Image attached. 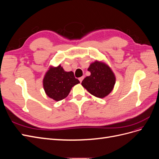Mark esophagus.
Listing matches in <instances>:
<instances>
[{"label": "esophagus", "mask_w": 159, "mask_h": 159, "mask_svg": "<svg viewBox=\"0 0 159 159\" xmlns=\"http://www.w3.org/2000/svg\"><path fill=\"white\" fill-rule=\"evenodd\" d=\"M84 78V76H82V77H80V78H79V80H80V82H81V81H83Z\"/></svg>", "instance_id": "34e87169"}]
</instances>
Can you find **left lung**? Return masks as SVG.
I'll return each instance as SVG.
<instances>
[{
  "label": "left lung",
  "mask_w": 159,
  "mask_h": 159,
  "mask_svg": "<svg viewBox=\"0 0 159 159\" xmlns=\"http://www.w3.org/2000/svg\"><path fill=\"white\" fill-rule=\"evenodd\" d=\"M88 70L91 75L84 78L81 85L95 97H106L111 92L116 80L111 69L103 62L95 61L90 64Z\"/></svg>",
  "instance_id": "left-lung-1"
}]
</instances>
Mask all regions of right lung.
<instances>
[{
  "label": "right lung",
  "instance_id": "obj_1",
  "mask_svg": "<svg viewBox=\"0 0 159 159\" xmlns=\"http://www.w3.org/2000/svg\"><path fill=\"white\" fill-rule=\"evenodd\" d=\"M80 83L73 71H66L59 65L50 67L43 79V86L49 98L58 102L66 98L72 87Z\"/></svg>",
  "mask_w": 159,
  "mask_h": 159
}]
</instances>
